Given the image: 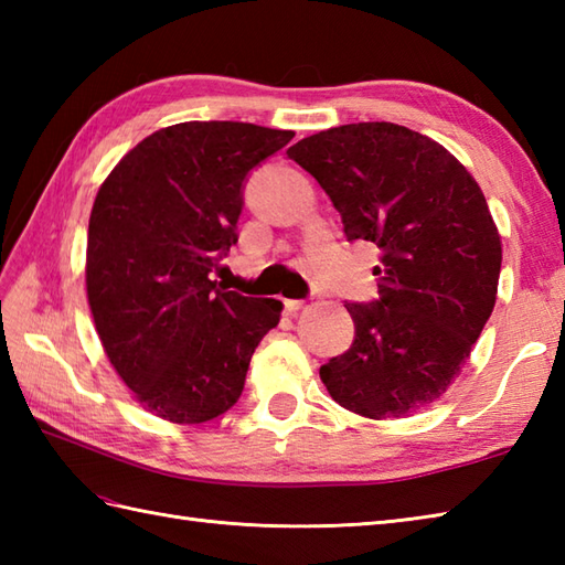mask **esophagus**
I'll use <instances>...</instances> for the list:
<instances>
[{
	"label": "esophagus",
	"instance_id": "1",
	"mask_svg": "<svg viewBox=\"0 0 565 565\" xmlns=\"http://www.w3.org/2000/svg\"><path fill=\"white\" fill-rule=\"evenodd\" d=\"M301 308H303V301H296V298H286V301H284V310L289 316H296Z\"/></svg>",
	"mask_w": 565,
	"mask_h": 565
}]
</instances>
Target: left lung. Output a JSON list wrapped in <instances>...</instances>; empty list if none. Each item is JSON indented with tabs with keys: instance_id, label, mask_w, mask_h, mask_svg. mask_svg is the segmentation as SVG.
<instances>
[{
	"instance_id": "1",
	"label": "left lung",
	"mask_w": 565,
	"mask_h": 565,
	"mask_svg": "<svg viewBox=\"0 0 565 565\" xmlns=\"http://www.w3.org/2000/svg\"><path fill=\"white\" fill-rule=\"evenodd\" d=\"M340 211L347 239L381 247L379 301L344 303L354 342L320 366L334 403L371 419L439 401L495 308L502 245L481 186L398 124H347L286 150Z\"/></svg>"
}]
</instances>
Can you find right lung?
Listing matches in <instances>:
<instances>
[{
    "label": "right lung",
    "instance_id": "obj_1",
    "mask_svg": "<svg viewBox=\"0 0 565 565\" xmlns=\"http://www.w3.org/2000/svg\"><path fill=\"white\" fill-rule=\"evenodd\" d=\"M294 130L186 121L128 150L94 199L87 298L116 374L148 413L174 425L223 415L284 303L215 289L237 243L243 182Z\"/></svg>",
    "mask_w": 565,
    "mask_h": 565
}]
</instances>
